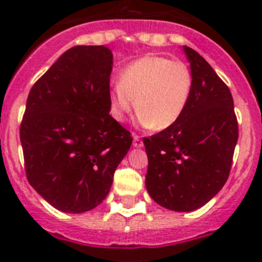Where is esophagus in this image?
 Returning <instances> with one entry per match:
<instances>
[{"label":"esophagus","instance_id":"34e87169","mask_svg":"<svg viewBox=\"0 0 262 262\" xmlns=\"http://www.w3.org/2000/svg\"><path fill=\"white\" fill-rule=\"evenodd\" d=\"M134 147H142L143 145V140H142V138H140V136L139 135H134Z\"/></svg>","mask_w":262,"mask_h":262}]
</instances>
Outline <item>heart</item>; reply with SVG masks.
I'll return each instance as SVG.
<instances>
[{
	"mask_svg": "<svg viewBox=\"0 0 262 262\" xmlns=\"http://www.w3.org/2000/svg\"><path fill=\"white\" fill-rule=\"evenodd\" d=\"M193 92V73L182 61L147 55L129 62L108 90V110L117 122H124L136 107L145 127L166 129L180 120Z\"/></svg>",
	"mask_w": 262,
	"mask_h": 262,
	"instance_id": "obj_1",
	"label": "heart"
}]
</instances>
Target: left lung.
Returning <instances> with one entry per match:
<instances>
[{"label":"left lung","instance_id":"obj_1","mask_svg":"<svg viewBox=\"0 0 262 262\" xmlns=\"http://www.w3.org/2000/svg\"><path fill=\"white\" fill-rule=\"evenodd\" d=\"M193 73V92L177 123L144 138L145 186L152 200L173 211L200 209L230 176L239 138L230 89L209 62L184 47Z\"/></svg>","mask_w":262,"mask_h":262}]
</instances>
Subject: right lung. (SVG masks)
I'll return each instance as SVG.
<instances>
[{"label":"right lung","mask_w":262,"mask_h":262,"mask_svg":"<svg viewBox=\"0 0 262 262\" xmlns=\"http://www.w3.org/2000/svg\"><path fill=\"white\" fill-rule=\"evenodd\" d=\"M113 53L69 48L36 81L20 122L27 180L64 212L94 209L110 191L133 136L108 113Z\"/></svg>","instance_id":"add662e5"}]
</instances>
